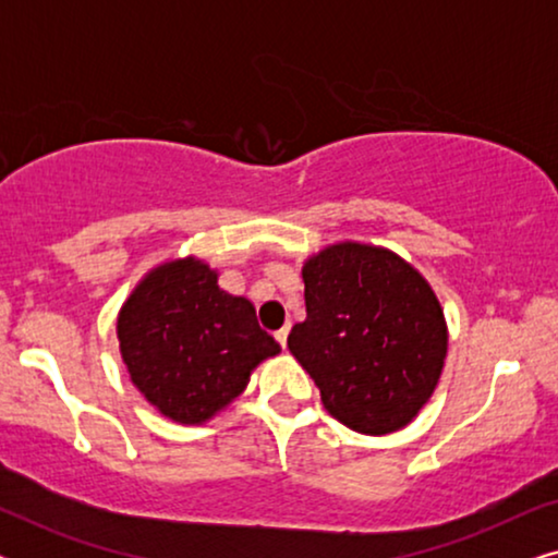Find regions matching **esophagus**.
<instances>
[{
	"label": "esophagus",
	"mask_w": 558,
	"mask_h": 558,
	"mask_svg": "<svg viewBox=\"0 0 558 558\" xmlns=\"http://www.w3.org/2000/svg\"><path fill=\"white\" fill-rule=\"evenodd\" d=\"M287 335H289V327H281V330L274 332V338H277V342L281 348H287Z\"/></svg>",
	"instance_id": "1"
}]
</instances>
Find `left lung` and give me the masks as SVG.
Masks as SVG:
<instances>
[{
  "label": "left lung",
  "mask_w": 558,
  "mask_h": 558,
  "mask_svg": "<svg viewBox=\"0 0 558 558\" xmlns=\"http://www.w3.org/2000/svg\"><path fill=\"white\" fill-rule=\"evenodd\" d=\"M307 319L287 345L325 409L361 434L407 426L429 401L447 355L432 287L393 251L338 243L302 266Z\"/></svg>",
  "instance_id": "obj_1"
}]
</instances>
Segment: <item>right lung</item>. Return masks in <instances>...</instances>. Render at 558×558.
<instances>
[{
  "mask_svg": "<svg viewBox=\"0 0 558 558\" xmlns=\"http://www.w3.org/2000/svg\"><path fill=\"white\" fill-rule=\"evenodd\" d=\"M117 330L134 386L180 424L210 418L279 353L254 304L223 292L218 274L193 256L149 271L121 307Z\"/></svg>",
  "mask_w": 558,
  "mask_h": 558,
  "instance_id": "obj_1",
  "label": "right lung"
}]
</instances>
